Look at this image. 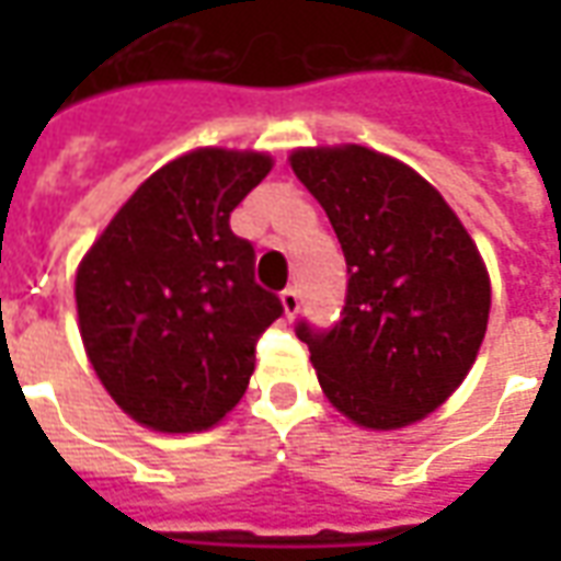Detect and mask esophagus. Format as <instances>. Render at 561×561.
<instances>
[{
    "mask_svg": "<svg viewBox=\"0 0 561 561\" xmlns=\"http://www.w3.org/2000/svg\"><path fill=\"white\" fill-rule=\"evenodd\" d=\"M279 300H282V309H285V316L288 318H294L297 312H300V291H297V288H285Z\"/></svg>",
    "mask_w": 561,
    "mask_h": 561,
    "instance_id": "esophagus-1",
    "label": "esophagus"
}]
</instances>
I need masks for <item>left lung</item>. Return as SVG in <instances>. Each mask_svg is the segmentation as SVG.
<instances>
[{
	"label": "left lung",
	"mask_w": 561,
	"mask_h": 561,
	"mask_svg": "<svg viewBox=\"0 0 561 561\" xmlns=\"http://www.w3.org/2000/svg\"><path fill=\"white\" fill-rule=\"evenodd\" d=\"M291 168L328 213L348 267L340 321L294 328L321 390L369 430L421 421L459 388L486 333L478 245L433 185L381 152L297 149Z\"/></svg>",
	"instance_id": "left-lung-1"
}]
</instances>
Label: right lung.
I'll return each mask as SVG.
<instances>
[{
	"label": "right lung",
	"mask_w": 561,
	"mask_h": 561,
	"mask_svg": "<svg viewBox=\"0 0 561 561\" xmlns=\"http://www.w3.org/2000/svg\"><path fill=\"white\" fill-rule=\"evenodd\" d=\"M264 152L195 149L149 176L75 282L80 336L116 405L159 433L207 430L240 402L261 333L285 312L255 282L231 213Z\"/></svg>",
	"instance_id": "add662e5"
}]
</instances>
